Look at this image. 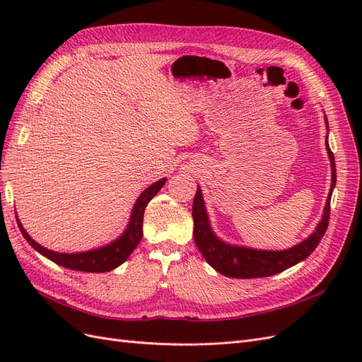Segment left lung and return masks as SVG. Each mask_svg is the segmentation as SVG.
Here are the masks:
<instances>
[{"label": "left lung", "mask_w": 362, "mask_h": 362, "mask_svg": "<svg viewBox=\"0 0 362 362\" xmlns=\"http://www.w3.org/2000/svg\"><path fill=\"white\" fill-rule=\"evenodd\" d=\"M327 127V119H326ZM326 149L327 156L331 160V169H332V184L331 192L327 194L326 206L322 216V221L317 225L315 231L300 242L298 246L286 249V250H258L250 249L245 246H234L222 242L221 238L216 237L213 229L208 221V214L202 199V190H196L194 201H193V237L194 243L201 250V254L206 259L214 270L222 273L229 278H240V279H250V278H266L276 275L286 269L298 264V262L308 258L314 249L319 246L322 237L325 235L327 223H329V214H331V196L337 182V170H335V158L332 151L327 144L326 137Z\"/></svg>", "instance_id": "8db88e82"}]
</instances>
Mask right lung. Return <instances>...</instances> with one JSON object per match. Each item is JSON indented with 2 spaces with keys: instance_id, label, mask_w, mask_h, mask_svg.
Listing matches in <instances>:
<instances>
[{
  "instance_id": "add662e5",
  "label": "right lung",
  "mask_w": 362,
  "mask_h": 362,
  "mask_svg": "<svg viewBox=\"0 0 362 362\" xmlns=\"http://www.w3.org/2000/svg\"><path fill=\"white\" fill-rule=\"evenodd\" d=\"M164 182H166V178L151 184L149 187L145 189V192L139 196V199L133 206V211H131L128 228L125 229V233L122 235L116 238L110 245L98 247L89 252H78V254H60V252L49 250L36 243L35 240L28 235L23 223L19 222V218H16V222L21 233H23L24 238L31 245V247H35L39 254L54 261L56 264L71 270H78V272H92V273L110 272L119 267L122 262H125L127 258L133 254V250L140 243L141 235H144V229H141V226H144L145 208L148 202L160 192Z\"/></svg>"
}]
</instances>
